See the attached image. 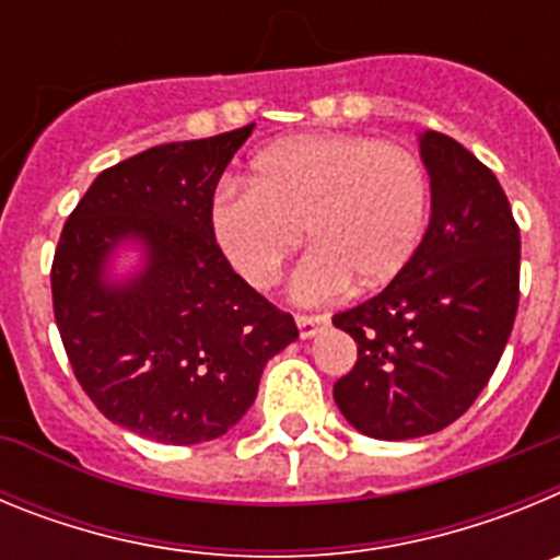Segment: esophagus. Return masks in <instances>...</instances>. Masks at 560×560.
Masks as SVG:
<instances>
[{
  "instance_id": "esophagus-1",
  "label": "esophagus",
  "mask_w": 560,
  "mask_h": 560,
  "mask_svg": "<svg viewBox=\"0 0 560 560\" xmlns=\"http://www.w3.org/2000/svg\"><path fill=\"white\" fill-rule=\"evenodd\" d=\"M325 325H328V316H296V328L303 339H314Z\"/></svg>"
}]
</instances>
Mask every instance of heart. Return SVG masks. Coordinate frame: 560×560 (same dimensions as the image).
I'll use <instances>...</instances> for the list:
<instances>
[{
  "mask_svg": "<svg viewBox=\"0 0 560 560\" xmlns=\"http://www.w3.org/2000/svg\"><path fill=\"white\" fill-rule=\"evenodd\" d=\"M429 212L423 162L398 142L303 133L252 162V187H224L210 210L221 255L255 289L277 283L305 235L314 246L291 277L300 303L389 283L418 249Z\"/></svg>",
  "mask_w": 560,
  "mask_h": 560,
  "instance_id": "heart-1",
  "label": "heart"
}]
</instances>
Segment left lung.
I'll return each instance as SVG.
<instances>
[{
	"label": "left lung",
	"mask_w": 560,
	"mask_h": 560,
	"mask_svg": "<svg viewBox=\"0 0 560 560\" xmlns=\"http://www.w3.org/2000/svg\"><path fill=\"white\" fill-rule=\"evenodd\" d=\"M432 210L423 241L387 289L341 311L359 359L334 384L355 432L412 440L446 429L497 370L518 308V226L502 185L440 131L418 137Z\"/></svg>",
	"instance_id": "8db88e82"
}]
</instances>
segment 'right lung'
Wrapping results in <instances>:
<instances>
[{
	"mask_svg": "<svg viewBox=\"0 0 560 560\" xmlns=\"http://www.w3.org/2000/svg\"><path fill=\"white\" fill-rule=\"evenodd\" d=\"M252 128L103 171L52 260L56 323L83 393L112 423L167 446L230 432L271 355L300 336L210 230L215 185Z\"/></svg>",
	"mask_w": 560,
	"mask_h": 560,
	"instance_id": "add662e5",
	"label": "right lung"
}]
</instances>
